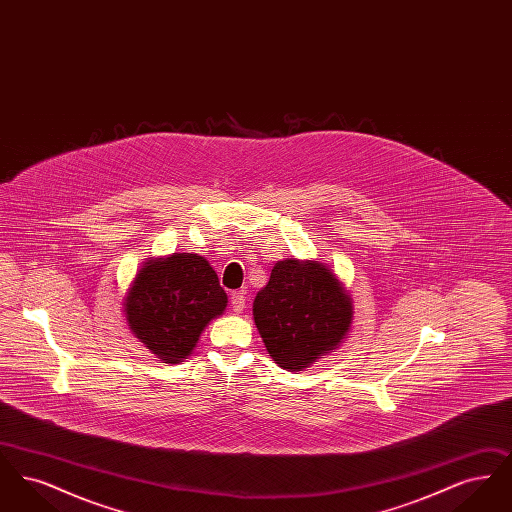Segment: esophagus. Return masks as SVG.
Here are the masks:
<instances>
[{"mask_svg":"<svg viewBox=\"0 0 512 512\" xmlns=\"http://www.w3.org/2000/svg\"><path fill=\"white\" fill-rule=\"evenodd\" d=\"M230 307L234 313H242L245 309V295L244 292L232 293L230 297Z\"/></svg>","mask_w":512,"mask_h":512,"instance_id":"esophagus-1","label":"esophagus"}]
</instances>
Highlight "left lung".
Here are the masks:
<instances>
[{
  "instance_id": "1",
  "label": "left lung",
  "mask_w": 512,
  "mask_h": 512,
  "mask_svg": "<svg viewBox=\"0 0 512 512\" xmlns=\"http://www.w3.org/2000/svg\"><path fill=\"white\" fill-rule=\"evenodd\" d=\"M253 318L274 363L290 372L309 368L340 347L353 322L351 297L318 261H278L255 295Z\"/></svg>"
}]
</instances>
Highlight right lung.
I'll use <instances>...</instances> for the list:
<instances>
[{"mask_svg":"<svg viewBox=\"0 0 512 512\" xmlns=\"http://www.w3.org/2000/svg\"><path fill=\"white\" fill-rule=\"evenodd\" d=\"M228 297L209 261L197 253L149 259L124 297L132 334L161 361L192 355L201 332L226 309Z\"/></svg>","mask_w":512,"mask_h":512,"instance_id":"obj_1","label":"right lung"}]
</instances>
